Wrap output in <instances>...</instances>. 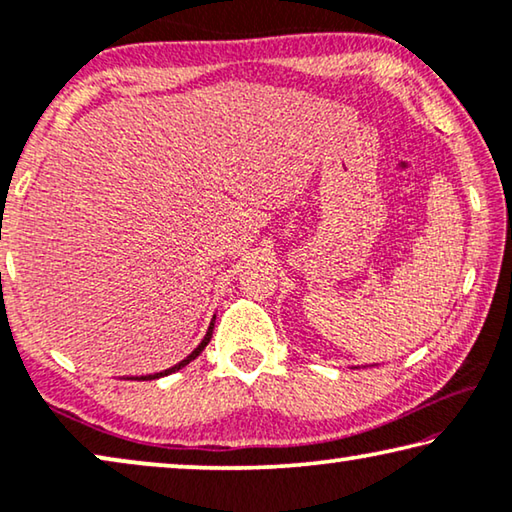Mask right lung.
Segmentation results:
<instances>
[{
  "label": "right lung",
  "instance_id": "1",
  "mask_svg": "<svg viewBox=\"0 0 512 512\" xmlns=\"http://www.w3.org/2000/svg\"><path fill=\"white\" fill-rule=\"evenodd\" d=\"M213 322H216V317H213ZM213 322H211V326H209V331H207V335H204V340L200 342V345L195 347V352H190L186 358H183L181 363H177V365H172V368H167V370H163V372H156V375H147V377H140V381H151V379H158V377H167V375H172V372H177V370H181V368H186V365L190 363V361H195L197 356L202 354V349L209 345V340H211V335H213Z\"/></svg>",
  "mask_w": 512,
  "mask_h": 512
}]
</instances>
